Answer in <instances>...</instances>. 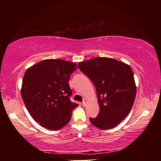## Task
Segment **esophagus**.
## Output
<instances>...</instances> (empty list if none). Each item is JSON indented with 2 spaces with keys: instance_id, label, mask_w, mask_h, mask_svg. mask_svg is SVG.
<instances>
[{
  "instance_id": "1",
  "label": "esophagus",
  "mask_w": 161,
  "mask_h": 161,
  "mask_svg": "<svg viewBox=\"0 0 161 161\" xmlns=\"http://www.w3.org/2000/svg\"><path fill=\"white\" fill-rule=\"evenodd\" d=\"M86 102H87V99H84L83 100V102H82V105L84 106V107L86 104Z\"/></svg>"
}]
</instances>
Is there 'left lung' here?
<instances>
[{"label": "left lung", "mask_w": 161, "mask_h": 161, "mask_svg": "<svg viewBox=\"0 0 161 161\" xmlns=\"http://www.w3.org/2000/svg\"><path fill=\"white\" fill-rule=\"evenodd\" d=\"M80 69L94 83L99 113L89 119L100 129H111L129 114L134 103L136 86L129 64L109 58H95L81 62Z\"/></svg>", "instance_id": "obj_1"}]
</instances>
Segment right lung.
<instances>
[{
    "label": "right lung",
    "mask_w": 161,
    "mask_h": 161,
    "mask_svg": "<svg viewBox=\"0 0 161 161\" xmlns=\"http://www.w3.org/2000/svg\"><path fill=\"white\" fill-rule=\"evenodd\" d=\"M77 69L75 62L49 59L25 71L21 96L29 114L40 126L56 130L69 122L78 104L69 99L72 91L68 81Z\"/></svg>",
    "instance_id": "obj_1"
}]
</instances>
